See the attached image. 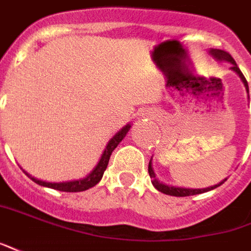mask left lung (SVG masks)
Here are the masks:
<instances>
[{
  "label": "left lung",
  "mask_w": 251,
  "mask_h": 251,
  "mask_svg": "<svg viewBox=\"0 0 251 251\" xmlns=\"http://www.w3.org/2000/svg\"><path fill=\"white\" fill-rule=\"evenodd\" d=\"M209 53L215 57L216 60H219V61H227V63L232 64V65H231V70L239 75V77L242 79V82H243V84H245V87H246V91L249 93L248 80H246V77L243 76V74H242L241 70H239V67L236 65L234 58L231 57V54L220 49H210L209 50ZM149 175H150V177H151V183H153V186H154L158 191H161V193H164V194H167V195H174V197H188V195L202 194V193H206V191H210V190H213V188L219 187V186H221V184L226 181V179H224V180L221 181V183H219V184L212 186V187H206V188H184V187H175V186H168V184H164V183H161V181H158L157 179H155V174H154V171H153V167H151V160H150V162H149Z\"/></svg>",
  "instance_id": "obj_1"
}]
</instances>
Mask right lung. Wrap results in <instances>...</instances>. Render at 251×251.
<instances>
[{
  "instance_id": "add662e5",
  "label": "right lung",
  "mask_w": 251,
  "mask_h": 251,
  "mask_svg": "<svg viewBox=\"0 0 251 251\" xmlns=\"http://www.w3.org/2000/svg\"><path fill=\"white\" fill-rule=\"evenodd\" d=\"M131 128V124H127L126 127H123L117 134H116L110 141L106 145V148L103 150L102 155H101V158H100V161L97 164V167L91 172H90L89 175L86 176V177H83V179H79V180H71V181H60V183H50V181H43L39 180V179H35V177H32L31 175H28L27 172H24L25 175L31 177V180L35 181L36 184H39V186H43V187H49V188H54V190H58V191H65V193H79V191H84V190H89V188L94 187L98 181L102 179L103 172H105V169L108 167V162L109 158H110V155H112V151L117 148V145L122 142L123 139H124V136L127 135V132Z\"/></svg>"
}]
</instances>
